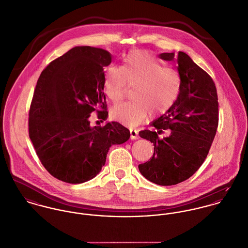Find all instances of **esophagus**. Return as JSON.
Segmentation results:
<instances>
[{"mask_svg": "<svg viewBox=\"0 0 248 248\" xmlns=\"http://www.w3.org/2000/svg\"><path fill=\"white\" fill-rule=\"evenodd\" d=\"M130 134H131V140H138L139 139V133L137 130L135 129H130Z\"/></svg>", "mask_w": 248, "mask_h": 248, "instance_id": "1", "label": "esophagus"}]
</instances>
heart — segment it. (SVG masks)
Returning a JSON list of instances; mask_svg holds the SVG:
<instances>
[{
	"mask_svg": "<svg viewBox=\"0 0 248 248\" xmlns=\"http://www.w3.org/2000/svg\"><path fill=\"white\" fill-rule=\"evenodd\" d=\"M134 87L133 100L113 107L111 116L118 122L134 127L152 116L166 112L176 102L181 79L176 70L165 68L155 57L146 51L133 50L123 60L121 67H108L103 90L107 97L119 101L127 87Z\"/></svg>",
	"mask_w": 248,
	"mask_h": 248,
	"instance_id": "obj_1",
	"label": "heart"
}]
</instances>
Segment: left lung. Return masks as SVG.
I'll return each instance as SVG.
<instances>
[{
    "label": "left lung",
    "instance_id": "obj_1",
    "mask_svg": "<svg viewBox=\"0 0 248 248\" xmlns=\"http://www.w3.org/2000/svg\"><path fill=\"white\" fill-rule=\"evenodd\" d=\"M159 57L177 61L181 87L173 106L151 123L153 130L140 132L154 144V155L139 169L148 180L169 186L192 177L205 160L217 129L218 103L212 78L185 52ZM165 130L170 136L160 139Z\"/></svg>",
    "mask_w": 248,
    "mask_h": 248
}]
</instances>
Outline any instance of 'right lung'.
I'll return each mask as SVG.
<instances>
[{
	"mask_svg": "<svg viewBox=\"0 0 248 248\" xmlns=\"http://www.w3.org/2000/svg\"><path fill=\"white\" fill-rule=\"evenodd\" d=\"M111 55L102 48L75 46L42 71L30 108L29 134L46 170L59 180L83 183L95 177L113 144L130 139L118 122L91 127L94 110L108 117L104 70Z\"/></svg>",
	"mask_w": 248,
	"mask_h": 248,
	"instance_id": "obj_1",
	"label": "right lung"
}]
</instances>
